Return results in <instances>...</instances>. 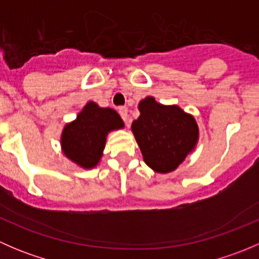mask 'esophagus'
I'll return each mask as SVG.
<instances>
[{
    "instance_id": "1",
    "label": "esophagus",
    "mask_w": 259,
    "mask_h": 259,
    "mask_svg": "<svg viewBox=\"0 0 259 259\" xmlns=\"http://www.w3.org/2000/svg\"><path fill=\"white\" fill-rule=\"evenodd\" d=\"M119 114H120V116L122 117V120L126 122L127 126H130V120H129V115H127V108H126V106H120Z\"/></svg>"
}]
</instances>
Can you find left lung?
Masks as SVG:
<instances>
[{"label":"left lung","instance_id":"obj_1","mask_svg":"<svg viewBox=\"0 0 259 259\" xmlns=\"http://www.w3.org/2000/svg\"><path fill=\"white\" fill-rule=\"evenodd\" d=\"M140 116L132 130L144 161L158 173L176 170L198 142V125L179 106L161 105L148 96L139 104Z\"/></svg>","mask_w":259,"mask_h":259}]
</instances>
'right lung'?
<instances>
[{"mask_svg":"<svg viewBox=\"0 0 259 259\" xmlns=\"http://www.w3.org/2000/svg\"><path fill=\"white\" fill-rule=\"evenodd\" d=\"M124 127L121 117L110 108H99L88 103L76 120L65 126L61 135L64 154L85 169L94 168L100 160L109 132Z\"/></svg>","mask_w":259,"mask_h":259,"instance_id":"1","label":"right lung"}]
</instances>
